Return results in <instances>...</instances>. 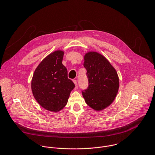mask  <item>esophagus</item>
Segmentation results:
<instances>
[{"mask_svg":"<svg viewBox=\"0 0 155 155\" xmlns=\"http://www.w3.org/2000/svg\"><path fill=\"white\" fill-rule=\"evenodd\" d=\"M73 83L74 84V85L76 86V85H77V81H76V80H73Z\"/></svg>","mask_w":155,"mask_h":155,"instance_id":"1","label":"esophagus"}]
</instances>
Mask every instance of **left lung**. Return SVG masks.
Instances as JSON below:
<instances>
[{"label":"left lung","instance_id":"left-lung-1","mask_svg":"<svg viewBox=\"0 0 155 155\" xmlns=\"http://www.w3.org/2000/svg\"><path fill=\"white\" fill-rule=\"evenodd\" d=\"M84 66L87 71L89 86L82 91L83 97L91 108L103 110L110 105L117 94V73L105 57L95 51L85 54Z\"/></svg>","mask_w":155,"mask_h":155}]
</instances>
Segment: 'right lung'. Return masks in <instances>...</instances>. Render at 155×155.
I'll list each match as a JSON object with an SVG mask.
<instances>
[{"mask_svg":"<svg viewBox=\"0 0 155 155\" xmlns=\"http://www.w3.org/2000/svg\"><path fill=\"white\" fill-rule=\"evenodd\" d=\"M64 51H55L40 63L31 82L33 95L44 109L53 112L62 110L75 87L67 77L66 67L62 64Z\"/></svg>","mask_w":155,"mask_h":155,"instance_id":"1","label":"right lung"}]
</instances>
